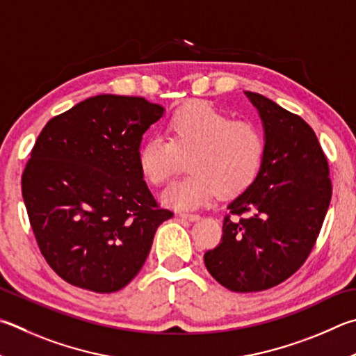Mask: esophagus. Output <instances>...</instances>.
<instances>
[{
	"mask_svg": "<svg viewBox=\"0 0 356 356\" xmlns=\"http://www.w3.org/2000/svg\"><path fill=\"white\" fill-rule=\"evenodd\" d=\"M179 216L182 219H186V221H197V219L200 218L199 215H196V213H179Z\"/></svg>",
	"mask_w": 356,
	"mask_h": 356,
	"instance_id": "obj_1",
	"label": "esophagus"
}]
</instances>
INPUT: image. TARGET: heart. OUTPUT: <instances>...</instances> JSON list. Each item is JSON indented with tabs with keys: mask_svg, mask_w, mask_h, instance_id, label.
Wrapping results in <instances>:
<instances>
[{
	"mask_svg": "<svg viewBox=\"0 0 356 356\" xmlns=\"http://www.w3.org/2000/svg\"><path fill=\"white\" fill-rule=\"evenodd\" d=\"M266 157L261 129L207 102H190L171 115L166 140L152 137L140 147L138 168L147 184L161 186L182 160L188 176L165 190L163 202L174 209H197L219 195L236 197L255 184Z\"/></svg>",
	"mask_w": 356,
	"mask_h": 356,
	"instance_id": "1",
	"label": "heart"
}]
</instances>
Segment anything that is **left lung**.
<instances>
[{"mask_svg": "<svg viewBox=\"0 0 356 356\" xmlns=\"http://www.w3.org/2000/svg\"><path fill=\"white\" fill-rule=\"evenodd\" d=\"M264 126L266 157L248 191L229 204L222 236L204 255L235 293L280 285L313 250L332 199L328 161L312 127L263 95L245 92Z\"/></svg>", "mask_w": 356, "mask_h": 356, "instance_id": "8db88e82", "label": "left lung"}]
</instances>
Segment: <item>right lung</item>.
I'll return each instance as SVG.
<instances>
[{
	"label": "right lung",
	"instance_id": "1",
	"mask_svg": "<svg viewBox=\"0 0 356 356\" xmlns=\"http://www.w3.org/2000/svg\"><path fill=\"white\" fill-rule=\"evenodd\" d=\"M161 115L138 96L98 95L51 118L35 140L23 200L42 255L71 285L124 288L172 218L138 168L141 137Z\"/></svg>",
	"mask_w": 356,
	"mask_h": 356
}]
</instances>
